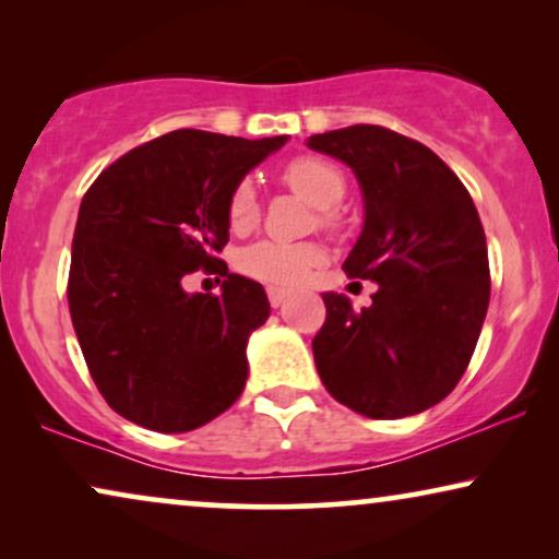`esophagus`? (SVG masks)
I'll return each instance as SVG.
<instances>
[{
	"label": "esophagus",
	"instance_id": "34e87169",
	"mask_svg": "<svg viewBox=\"0 0 559 559\" xmlns=\"http://www.w3.org/2000/svg\"><path fill=\"white\" fill-rule=\"evenodd\" d=\"M266 297H270V305H272V308H280V305L285 302L287 297H289V293H287V289L277 287V285H270V287H266Z\"/></svg>",
	"mask_w": 559,
	"mask_h": 559
}]
</instances>
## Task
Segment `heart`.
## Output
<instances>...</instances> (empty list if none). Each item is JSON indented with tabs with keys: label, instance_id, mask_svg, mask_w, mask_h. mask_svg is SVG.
<instances>
[{
	"label": "heart",
	"instance_id": "heart-1",
	"mask_svg": "<svg viewBox=\"0 0 559 559\" xmlns=\"http://www.w3.org/2000/svg\"><path fill=\"white\" fill-rule=\"evenodd\" d=\"M282 182L320 209V226L331 228V231L338 228L335 205L346 195V175L338 165L320 157H295L282 167ZM259 216H262V205H259L254 186L249 180L236 182L226 201V218L231 231H251L259 224ZM320 262H323V249L318 243L262 241L241 254V270L249 277L272 282V285H297Z\"/></svg>",
	"mask_w": 559,
	"mask_h": 559
}]
</instances>
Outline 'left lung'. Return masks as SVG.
I'll use <instances>...</instances> for the list:
<instances>
[{"instance_id":"obj_1","label":"left lung","mask_w":559,"mask_h":559,"mask_svg":"<svg viewBox=\"0 0 559 559\" xmlns=\"http://www.w3.org/2000/svg\"><path fill=\"white\" fill-rule=\"evenodd\" d=\"M350 165L366 221L343 272L371 280V308L325 293L312 338L328 392L358 415L396 419L445 400L484 328L491 272L486 234L461 178L423 142L356 124L310 136Z\"/></svg>"}]
</instances>
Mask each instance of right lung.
Here are the masks:
<instances>
[{
	"mask_svg": "<svg viewBox=\"0 0 559 559\" xmlns=\"http://www.w3.org/2000/svg\"><path fill=\"white\" fill-rule=\"evenodd\" d=\"M285 140L178 129L129 150L83 195L68 308L91 379L129 423L188 432L243 392L270 300L218 259L226 201ZM193 271L226 273L222 295L188 296L179 282Z\"/></svg>",
	"mask_w": 559,
	"mask_h": 559,
	"instance_id": "1",
	"label": "right lung"
}]
</instances>
